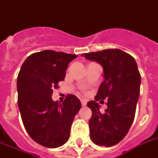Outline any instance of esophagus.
<instances>
[{"mask_svg":"<svg viewBox=\"0 0 158 158\" xmlns=\"http://www.w3.org/2000/svg\"><path fill=\"white\" fill-rule=\"evenodd\" d=\"M80 102H81L82 106H86V104H87L86 100H84V99H80Z\"/></svg>","mask_w":158,"mask_h":158,"instance_id":"obj_1","label":"esophagus"}]
</instances>
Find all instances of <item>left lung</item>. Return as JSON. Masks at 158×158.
<instances>
[{"instance_id":"obj_1","label":"left lung","mask_w":158,"mask_h":158,"mask_svg":"<svg viewBox=\"0 0 158 158\" xmlns=\"http://www.w3.org/2000/svg\"><path fill=\"white\" fill-rule=\"evenodd\" d=\"M88 60L103 67L104 81L95 101L108 99V108L101 113L95 101L88 102L92 110L90 138L99 146L111 147L125 137L135 119L140 92L141 75L135 58L120 49L84 53Z\"/></svg>"}]
</instances>
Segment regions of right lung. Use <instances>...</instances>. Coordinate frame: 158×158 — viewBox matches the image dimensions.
<instances>
[{
  "mask_svg": "<svg viewBox=\"0 0 158 158\" xmlns=\"http://www.w3.org/2000/svg\"><path fill=\"white\" fill-rule=\"evenodd\" d=\"M77 55L45 50L30 55L17 78L18 106L23 126L36 143L54 148L68 141L74 118L81 108L74 95L62 102L52 98L53 89L65 77L68 64Z\"/></svg>",
  "mask_w": 158,
  "mask_h": 158,
  "instance_id": "1",
  "label": "right lung"
}]
</instances>
